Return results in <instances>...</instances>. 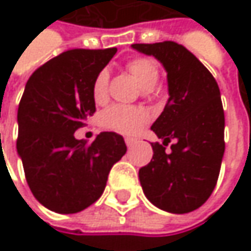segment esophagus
Instances as JSON below:
<instances>
[{
	"instance_id": "1",
	"label": "esophagus",
	"mask_w": 251,
	"mask_h": 251,
	"mask_svg": "<svg viewBox=\"0 0 251 251\" xmlns=\"http://www.w3.org/2000/svg\"><path fill=\"white\" fill-rule=\"evenodd\" d=\"M125 142H126V145H127V148H132V147L136 144V139H133V138H126Z\"/></svg>"
}]
</instances>
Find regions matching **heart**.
Instances as JSON below:
<instances>
[{"label": "heart", "mask_w": 251, "mask_h": 251, "mask_svg": "<svg viewBox=\"0 0 251 251\" xmlns=\"http://www.w3.org/2000/svg\"><path fill=\"white\" fill-rule=\"evenodd\" d=\"M126 68L144 91L152 90L158 82V78H160L158 68L148 58H135L126 64ZM107 85H109V73L107 70H101L96 75L94 82H93V97L97 103H101L106 100ZM148 121H150L148 112L136 106L113 104L101 113V125L106 129L119 132L122 135L138 133L147 125Z\"/></svg>", "instance_id": "b5f03b06"}]
</instances>
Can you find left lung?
<instances>
[{"instance_id": "1", "label": "left lung", "mask_w": 251, "mask_h": 251, "mask_svg": "<svg viewBox=\"0 0 251 251\" xmlns=\"http://www.w3.org/2000/svg\"><path fill=\"white\" fill-rule=\"evenodd\" d=\"M132 48L163 64L170 96L151 126L163 142L152 144V160L139 169L142 190L163 211L192 212L214 192L226 151L220 87L183 45L167 40Z\"/></svg>"}]
</instances>
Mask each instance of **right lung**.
Instances as JSON below:
<instances>
[{"label":"right lung","mask_w":251,"mask_h":251,"mask_svg":"<svg viewBox=\"0 0 251 251\" xmlns=\"http://www.w3.org/2000/svg\"><path fill=\"white\" fill-rule=\"evenodd\" d=\"M116 50L70 49L39 67L25 84L17 152L33 196L53 212L75 214L93 205L125 155L116 132H101L90 145L74 136L96 112L94 78Z\"/></svg>","instance_id":"obj_1"}]
</instances>
